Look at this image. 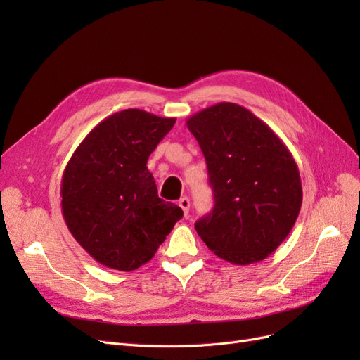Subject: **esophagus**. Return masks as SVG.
I'll return each instance as SVG.
<instances>
[{"label":"esophagus","instance_id":"obj_1","mask_svg":"<svg viewBox=\"0 0 360 360\" xmlns=\"http://www.w3.org/2000/svg\"><path fill=\"white\" fill-rule=\"evenodd\" d=\"M179 205L181 207V210H183L184 216H188V213H189V207H191V201H189V198H188V197H183V198H180V200H179Z\"/></svg>","mask_w":360,"mask_h":360}]
</instances>
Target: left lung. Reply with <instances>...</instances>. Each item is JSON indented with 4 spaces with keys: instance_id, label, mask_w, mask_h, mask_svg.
<instances>
[{
    "instance_id": "left-lung-1",
    "label": "left lung",
    "mask_w": 360,
    "mask_h": 360,
    "mask_svg": "<svg viewBox=\"0 0 360 360\" xmlns=\"http://www.w3.org/2000/svg\"><path fill=\"white\" fill-rule=\"evenodd\" d=\"M214 193L195 224L212 252L237 266L267 258L285 240L302 207V181L287 146L246 108L221 102L186 122Z\"/></svg>"
}]
</instances>
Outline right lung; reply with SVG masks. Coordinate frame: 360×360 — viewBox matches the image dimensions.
I'll return each mask as SVG.
<instances>
[{"label": "right lung", "instance_id": "add662e5", "mask_svg": "<svg viewBox=\"0 0 360 360\" xmlns=\"http://www.w3.org/2000/svg\"><path fill=\"white\" fill-rule=\"evenodd\" d=\"M176 118L143 110L106 117L75 150L61 179L69 231L97 263L130 271L155 257L181 219L179 205L159 198L148 156Z\"/></svg>", "mask_w": 360, "mask_h": 360}]
</instances>
